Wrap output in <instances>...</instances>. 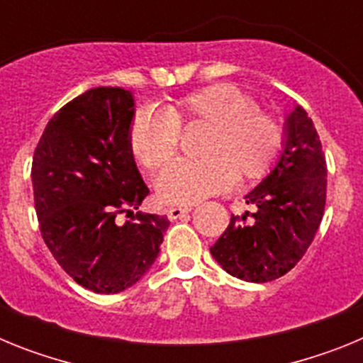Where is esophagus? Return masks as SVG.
I'll return each instance as SVG.
<instances>
[{"label": "esophagus", "mask_w": 363, "mask_h": 363, "mask_svg": "<svg viewBox=\"0 0 363 363\" xmlns=\"http://www.w3.org/2000/svg\"><path fill=\"white\" fill-rule=\"evenodd\" d=\"M187 213H191V207H171L167 211V216H169V220H178Z\"/></svg>", "instance_id": "esophagus-1"}]
</instances>
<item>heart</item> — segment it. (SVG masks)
I'll list each match as a JSON object with an SVG mask.
<instances>
[{
    "label": "heart",
    "mask_w": 363,
    "mask_h": 363,
    "mask_svg": "<svg viewBox=\"0 0 363 363\" xmlns=\"http://www.w3.org/2000/svg\"><path fill=\"white\" fill-rule=\"evenodd\" d=\"M203 125L207 133L198 147L200 160H174L158 176V194L169 203L191 205L233 185L267 174L284 147L280 121L249 94L229 85L203 86L165 105L163 111L142 108L129 127V147L147 169L172 158L179 129Z\"/></svg>",
    "instance_id": "heart-1"
}]
</instances>
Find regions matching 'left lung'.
<instances>
[{
    "mask_svg": "<svg viewBox=\"0 0 363 363\" xmlns=\"http://www.w3.org/2000/svg\"><path fill=\"white\" fill-rule=\"evenodd\" d=\"M327 163L314 123L301 107L285 121L277 165L245 196L255 213L230 216L211 255L233 277L264 284L284 277L301 259L325 209Z\"/></svg>",
    "mask_w": 363,
    "mask_h": 363,
    "instance_id": "left-lung-1",
    "label": "left lung"
}]
</instances>
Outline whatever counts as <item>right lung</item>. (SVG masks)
Segmentation results:
<instances>
[{"label": "right lung", "mask_w": 363, "mask_h": 363, "mask_svg": "<svg viewBox=\"0 0 363 363\" xmlns=\"http://www.w3.org/2000/svg\"><path fill=\"white\" fill-rule=\"evenodd\" d=\"M134 98L121 86L83 92L50 118L32 158L40 230L63 271L85 289H129L158 258L167 216L134 211L149 189L129 147ZM118 213L133 216L125 224Z\"/></svg>", "instance_id": "1"}]
</instances>
